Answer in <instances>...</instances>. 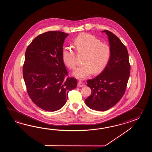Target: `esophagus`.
<instances>
[{
  "label": "esophagus",
  "instance_id": "obj_1",
  "mask_svg": "<svg viewBox=\"0 0 152 152\" xmlns=\"http://www.w3.org/2000/svg\"><path fill=\"white\" fill-rule=\"evenodd\" d=\"M77 87H83L84 86V84L81 82V81H78V83H77Z\"/></svg>",
  "mask_w": 152,
  "mask_h": 152
}]
</instances>
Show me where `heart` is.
Returning <instances> with one entry per match:
<instances>
[{
    "mask_svg": "<svg viewBox=\"0 0 152 152\" xmlns=\"http://www.w3.org/2000/svg\"><path fill=\"white\" fill-rule=\"evenodd\" d=\"M74 47L79 54H84L83 65L73 72L75 77L83 79L94 74H99L108 65L111 57V49L107 43L89 34H83L74 41ZM62 60L68 68H75L76 55L71 47H65L62 52Z\"/></svg>",
    "mask_w": 152,
    "mask_h": 152,
    "instance_id": "b5f03b06",
    "label": "heart"
}]
</instances>
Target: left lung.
I'll return each instance as SVG.
<instances>
[{
    "label": "left lung",
    "mask_w": 152,
    "mask_h": 152,
    "mask_svg": "<svg viewBox=\"0 0 152 152\" xmlns=\"http://www.w3.org/2000/svg\"><path fill=\"white\" fill-rule=\"evenodd\" d=\"M105 32L111 49V57L102 73L87 81L92 93L85 100L91 109L104 111L115 105L123 97L129 80L130 66L126 47L116 36L107 30Z\"/></svg>",
    "instance_id": "left-lung-1"
}]
</instances>
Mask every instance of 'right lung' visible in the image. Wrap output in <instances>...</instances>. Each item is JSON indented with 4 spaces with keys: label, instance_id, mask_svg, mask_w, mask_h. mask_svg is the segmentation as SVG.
<instances>
[{
    "label": "right lung",
    "instance_id": "right-lung-1",
    "mask_svg": "<svg viewBox=\"0 0 152 152\" xmlns=\"http://www.w3.org/2000/svg\"><path fill=\"white\" fill-rule=\"evenodd\" d=\"M68 34L50 31L37 36L28 47L23 78L28 94L39 108L47 111L60 109L75 89L77 80L68 73L62 60L64 42Z\"/></svg>",
    "mask_w": 152,
    "mask_h": 152
}]
</instances>
